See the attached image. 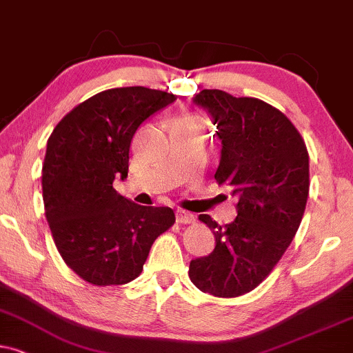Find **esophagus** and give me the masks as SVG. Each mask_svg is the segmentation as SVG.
Listing matches in <instances>:
<instances>
[{
    "label": "esophagus",
    "mask_w": 353,
    "mask_h": 353,
    "mask_svg": "<svg viewBox=\"0 0 353 353\" xmlns=\"http://www.w3.org/2000/svg\"><path fill=\"white\" fill-rule=\"evenodd\" d=\"M175 216H176V223L178 224H191V223H194V216L191 214V212H188V211L178 210Z\"/></svg>",
    "instance_id": "obj_1"
}]
</instances>
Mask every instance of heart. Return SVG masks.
<instances>
[{
    "mask_svg": "<svg viewBox=\"0 0 353 353\" xmlns=\"http://www.w3.org/2000/svg\"><path fill=\"white\" fill-rule=\"evenodd\" d=\"M180 121H190V123H194V124H199V125H201V119H199V117H194V116L183 117V119H180Z\"/></svg>",
    "mask_w": 353,
    "mask_h": 353,
    "instance_id": "obj_1",
    "label": "heart"
}]
</instances>
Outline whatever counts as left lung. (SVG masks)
<instances>
[{
    "instance_id": "obj_1",
    "label": "left lung",
    "mask_w": 353,
    "mask_h": 353,
    "mask_svg": "<svg viewBox=\"0 0 353 353\" xmlns=\"http://www.w3.org/2000/svg\"><path fill=\"white\" fill-rule=\"evenodd\" d=\"M211 116L221 141L214 178L237 198V217L217 225L201 214L216 239L210 255L190 262V278L204 293H249L288 249L310 193V155L291 121L256 98L203 90L193 98Z\"/></svg>"
}]
</instances>
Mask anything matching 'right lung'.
Wrapping results in <instances>:
<instances>
[{"mask_svg": "<svg viewBox=\"0 0 353 353\" xmlns=\"http://www.w3.org/2000/svg\"><path fill=\"white\" fill-rule=\"evenodd\" d=\"M175 99L145 86L101 91L73 108L47 141V223L65 263L91 285L137 278L152 243L175 223L172 208L139 206L112 188L117 176L128 178L136 130Z\"/></svg>", "mask_w": 353, "mask_h": 353, "instance_id": "right-lung-1", "label": "right lung"}]
</instances>
